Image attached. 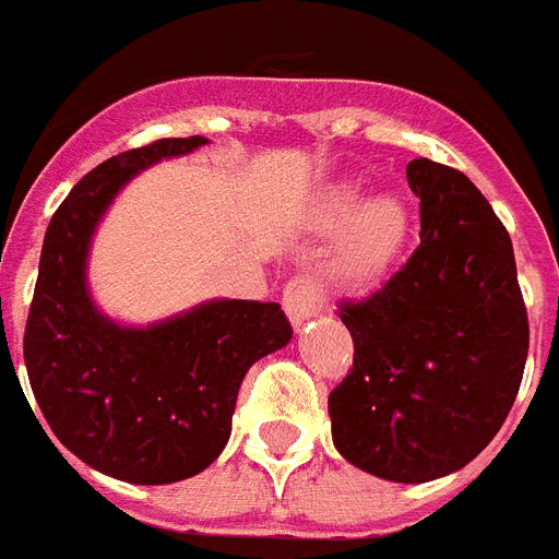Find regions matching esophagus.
Segmentation results:
<instances>
[{
  "mask_svg": "<svg viewBox=\"0 0 559 559\" xmlns=\"http://www.w3.org/2000/svg\"><path fill=\"white\" fill-rule=\"evenodd\" d=\"M283 308L294 325H302L308 317H314L317 311L323 308L320 285H317L314 280H308V276H294L292 283L285 285Z\"/></svg>",
  "mask_w": 559,
  "mask_h": 559,
  "instance_id": "34e87169",
  "label": "esophagus"
}]
</instances>
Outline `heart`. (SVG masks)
<instances>
[{"mask_svg":"<svg viewBox=\"0 0 559 559\" xmlns=\"http://www.w3.org/2000/svg\"><path fill=\"white\" fill-rule=\"evenodd\" d=\"M349 221L353 225L334 257V274L346 283H360L383 271L401 251L409 230V210L399 195H374L364 204L357 190L343 187L325 199L323 225L343 227Z\"/></svg>","mask_w":559,"mask_h":559,"instance_id":"heart-1","label":"heart"}]
</instances>
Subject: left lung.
Masks as SVG:
<instances>
[{
    "label": "left lung",
    "mask_w": 559,
    "mask_h": 559,
    "mask_svg": "<svg viewBox=\"0 0 559 559\" xmlns=\"http://www.w3.org/2000/svg\"><path fill=\"white\" fill-rule=\"evenodd\" d=\"M421 245L360 302H343L355 364L329 395L334 448L378 479L456 473L497 436L520 392L528 314L513 245L459 169L415 158Z\"/></svg>",
    "instance_id": "obj_1"
}]
</instances>
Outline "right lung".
<instances>
[{"instance_id": "1", "label": "right lung", "mask_w": 559, "mask_h": 559, "mask_svg": "<svg viewBox=\"0 0 559 559\" xmlns=\"http://www.w3.org/2000/svg\"><path fill=\"white\" fill-rule=\"evenodd\" d=\"M204 144L164 138L80 178L46 230L25 323V369L51 432L80 462L132 485L190 479L216 462L245 372L292 341L276 302L207 300L123 325L92 300V236L115 195L141 169Z\"/></svg>"}]
</instances>
